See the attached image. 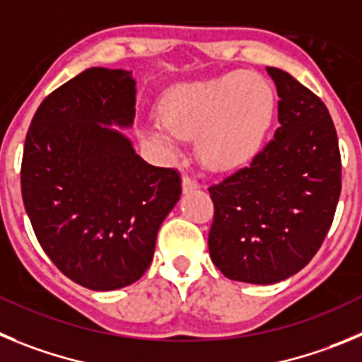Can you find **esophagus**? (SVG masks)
I'll return each mask as SVG.
<instances>
[{"instance_id":"1","label":"esophagus","mask_w":362,"mask_h":362,"mask_svg":"<svg viewBox=\"0 0 362 362\" xmlns=\"http://www.w3.org/2000/svg\"><path fill=\"white\" fill-rule=\"evenodd\" d=\"M194 189H198V182L194 180V178L191 177L182 178V191H184V193H191V191H194Z\"/></svg>"}]
</instances>
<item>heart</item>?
I'll return each instance as SVG.
<instances>
[{"instance_id":"heart-1","label":"heart","mask_w":362,"mask_h":362,"mask_svg":"<svg viewBox=\"0 0 362 362\" xmlns=\"http://www.w3.org/2000/svg\"><path fill=\"white\" fill-rule=\"evenodd\" d=\"M165 122L149 136L168 155H177L184 136H200L205 160L230 169L252 160L274 117V92L263 77L233 74L173 88L162 103Z\"/></svg>"}]
</instances>
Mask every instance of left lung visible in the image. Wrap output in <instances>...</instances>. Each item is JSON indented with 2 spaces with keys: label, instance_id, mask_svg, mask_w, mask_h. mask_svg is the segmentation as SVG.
Listing matches in <instances>:
<instances>
[{
  "label": "left lung",
  "instance_id": "obj_1",
  "mask_svg": "<svg viewBox=\"0 0 362 362\" xmlns=\"http://www.w3.org/2000/svg\"><path fill=\"white\" fill-rule=\"evenodd\" d=\"M274 139L247 168L209 187V254L226 278L270 285L307 265L325 242L341 194V153L327 106L279 68Z\"/></svg>",
  "mask_w": 362,
  "mask_h": 362
}]
</instances>
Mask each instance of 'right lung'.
Here are the masks:
<instances>
[{"mask_svg":"<svg viewBox=\"0 0 362 362\" xmlns=\"http://www.w3.org/2000/svg\"><path fill=\"white\" fill-rule=\"evenodd\" d=\"M128 70L88 68L35 112L21 162L23 204L37 242L71 281L122 288L148 270L180 175L141 158L119 128L135 119Z\"/></svg>","mask_w":362,"mask_h":362,"instance_id":"add662e5","label":"right lung"}]
</instances>
